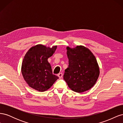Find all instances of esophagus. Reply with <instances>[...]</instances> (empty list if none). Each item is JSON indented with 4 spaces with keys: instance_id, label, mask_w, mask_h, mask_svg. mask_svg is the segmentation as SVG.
I'll use <instances>...</instances> for the list:
<instances>
[{
    "instance_id": "esophagus-1",
    "label": "esophagus",
    "mask_w": 123,
    "mask_h": 123,
    "mask_svg": "<svg viewBox=\"0 0 123 123\" xmlns=\"http://www.w3.org/2000/svg\"><path fill=\"white\" fill-rule=\"evenodd\" d=\"M58 76L59 77V79H62L63 76V74L62 73H59V74H58Z\"/></svg>"
}]
</instances>
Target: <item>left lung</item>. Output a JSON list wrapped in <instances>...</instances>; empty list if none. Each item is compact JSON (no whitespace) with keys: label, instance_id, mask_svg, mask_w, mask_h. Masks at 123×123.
<instances>
[{"label":"left lung","instance_id":"1","mask_svg":"<svg viewBox=\"0 0 123 123\" xmlns=\"http://www.w3.org/2000/svg\"><path fill=\"white\" fill-rule=\"evenodd\" d=\"M68 67L65 70L64 79L74 92L81 93L90 89L99 75V69L94 55L87 48L77 46L67 47Z\"/></svg>","mask_w":123,"mask_h":123}]
</instances>
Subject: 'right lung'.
I'll list each match as a JSON object with an SVG mask.
<instances>
[{"mask_svg": "<svg viewBox=\"0 0 123 123\" xmlns=\"http://www.w3.org/2000/svg\"><path fill=\"white\" fill-rule=\"evenodd\" d=\"M57 46L52 48L37 44L25 54L21 65L24 79L32 88L40 92L49 89L58 77L52 73L48 59L54 53Z\"/></svg>", "mask_w": 123, "mask_h": 123, "instance_id": "right-lung-1", "label": "right lung"}]
</instances>
